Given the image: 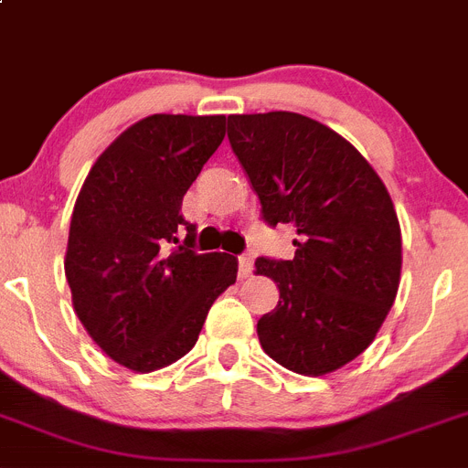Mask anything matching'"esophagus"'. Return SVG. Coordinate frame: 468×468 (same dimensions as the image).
<instances>
[{
    "mask_svg": "<svg viewBox=\"0 0 468 468\" xmlns=\"http://www.w3.org/2000/svg\"><path fill=\"white\" fill-rule=\"evenodd\" d=\"M238 271H239V278H250L251 271H254V261H251L250 254H239Z\"/></svg>",
    "mask_w": 468,
    "mask_h": 468,
    "instance_id": "1",
    "label": "esophagus"
}]
</instances>
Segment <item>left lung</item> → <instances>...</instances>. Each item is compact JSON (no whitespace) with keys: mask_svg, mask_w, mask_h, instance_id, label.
<instances>
[{"mask_svg":"<svg viewBox=\"0 0 468 468\" xmlns=\"http://www.w3.org/2000/svg\"><path fill=\"white\" fill-rule=\"evenodd\" d=\"M229 141L268 226L292 223L294 259H257L280 302L257 324L261 348L299 375L344 367L375 341L400 282L391 195L346 138L299 112L230 115Z\"/></svg>","mask_w":468,"mask_h":468,"instance_id":"left-lung-1","label":"left lung"}]
</instances>
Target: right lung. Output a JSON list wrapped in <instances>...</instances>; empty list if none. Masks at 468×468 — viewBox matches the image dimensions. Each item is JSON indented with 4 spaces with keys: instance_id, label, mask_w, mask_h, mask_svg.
Wrapping results in <instances>:
<instances>
[{
    "instance_id": "add662e5",
    "label": "right lung",
    "mask_w": 468,
    "mask_h": 468,
    "mask_svg": "<svg viewBox=\"0 0 468 468\" xmlns=\"http://www.w3.org/2000/svg\"><path fill=\"white\" fill-rule=\"evenodd\" d=\"M223 133V115H150L105 150L80 190L65 278L77 318L124 367L153 372L184 357L238 278L235 257L195 250L197 226L181 214Z\"/></svg>"
}]
</instances>
